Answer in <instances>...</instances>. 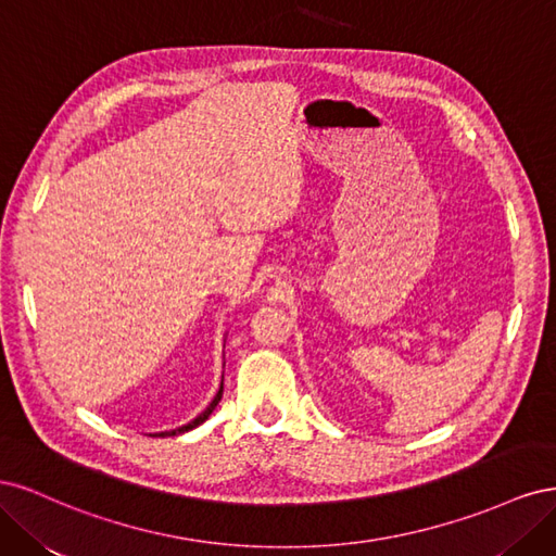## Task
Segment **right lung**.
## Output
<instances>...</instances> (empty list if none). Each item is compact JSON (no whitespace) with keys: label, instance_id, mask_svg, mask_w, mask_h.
<instances>
[{"label":"right lung","instance_id":"1","mask_svg":"<svg viewBox=\"0 0 556 556\" xmlns=\"http://www.w3.org/2000/svg\"><path fill=\"white\" fill-rule=\"evenodd\" d=\"M220 399H223V387H220V390H217V394H215V399L211 401V406L204 410V413H201L199 417H194L192 419V422L190 425H185V427H178V429H174V431H162L160 435H176V433H185V431H190V429H194V427H199L201 422H206V419H208V415L215 410V406H217V403H220ZM157 435V433H155Z\"/></svg>","mask_w":556,"mask_h":556}]
</instances>
